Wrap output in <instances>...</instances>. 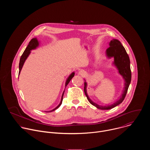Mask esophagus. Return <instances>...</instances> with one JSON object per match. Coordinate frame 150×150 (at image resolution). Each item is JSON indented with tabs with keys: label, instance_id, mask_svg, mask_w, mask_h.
<instances>
[{
	"label": "esophagus",
	"instance_id": "esophagus-1",
	"mask_svg": "<svg viewBox=\"0 0 150 150\" xmlns=\"http://www.w3.org/2000/svg\"><path fill=\"white\" fill-rule=\"evenodd\" d=\"M78 75H81V76H83L85 74V71H83V70H80V71H78Z\"/></svg>",
	"mask_w": 150,
	"mask_h": 150
}]
</instances>
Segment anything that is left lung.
Here are the masks:
<instances>
[{"label": "left lung", "instance_id": "left-lung-1", "mask_svg": "<svg viewBox=\"0 0 150 150\" xmlns=\"http://www.w3.org/2000/svg\"><path fill=\"white\" fill-rule=\"evenodd\" d=\"M109 45L110 47L106 50L105 56L109 59L111 58L114 59V60L112 62V65L116 67L119 74L122 76V78L124 80V87L120 98L115 103L110 105H100L93 101L89 97L87 91V82H86V80L84 79L85 82L83 90L85 96H86L88 101L92 105L100 110H109L120 104L123 101L126 95L128 88H129L131 81L130 59L129 56L126 52L125 49L122 46L120 41L117 39H112L109 42Z\"/></svg>", "mask_w": 150, "mask_h": 150}]
</instances>
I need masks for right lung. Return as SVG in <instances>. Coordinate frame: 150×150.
<instances>
[{
    "mask_svg": "<svg viewBox=\"0 0 150 150\" xmlns=\"http://www.w3.org/2000/svg\"><path fill=\"white\" fill-rule=\"evenodd\" d=\"M40 45V41H38V40L37 39V38H33L28 43V45L27 46V48L25 49V50H24L23 54H22V56H21V58H20V60H19V75L20 74V72L21 71V70H22V68L24 66V64L25 62V60H27V59L28 58V57L29 56V55L31 53V51L33 50H34V49H36ZM75 75V72H72L69 76L67 78V80H66V82H65V88L67 86V85L69 83V82H70V81L72 79V78ZM64 92H65V90H64V91L62 93V97H61V100H60V103L59 104V105L56 107V108L53 109H52V110H50V111H46V112H52L53 111H54L55 110H56L61 105L62 103V100H63V94H64Z\"/></svg>",
    "mask_w": 150,
    "mask_h": 150,
    "instance_id": "1",
    "label": "right lung"
}]
</instances>
